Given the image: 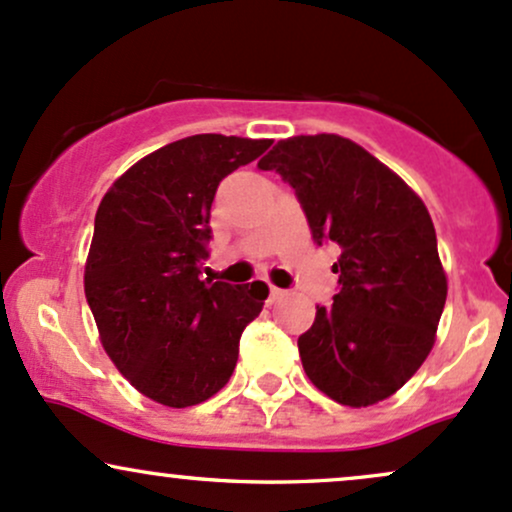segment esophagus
Returning a JSON list of instances; mask_svg holds the SVG:
<instances>
[{"label":"esophagus","mask_w":512,"mask_h":512,"mask_svg":"<svg viewBox=\"0 0 512 512\" xmlns=\"http://www.w3.org/2000/svg\"><path fill=\"white\" fill-rule=\"evenodd\" d=\"M285 297V290H280V287H271V290H268V302H278V300H283Z\"/></svg>","instance_id":"1"}]
</instances>
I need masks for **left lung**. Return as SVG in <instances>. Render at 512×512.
Returning <instances> with one entry per match:
<instances>
[{
    "mask_svg": "<svg viewBox=\"0 0 512 512\" xmlns=\"http://www.w3.org/2000/svg\"><path fill=\"white\" fill-rule=\"evenodd\" d=\"M258 169L295 188L317 244H333L338 295L297 338L302 367L343 406H372L416 375L447 300L438 239L423 200L341 135L280 140Z\"/></svg>",
    "mask_w": 512,
    "mask_h": 512,
    "instance_id": "8db88e82",
    "label": "left lung"
}]
</instances>
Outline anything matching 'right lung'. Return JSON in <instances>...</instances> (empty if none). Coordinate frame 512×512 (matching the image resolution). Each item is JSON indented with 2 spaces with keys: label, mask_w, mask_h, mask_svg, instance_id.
Wrapping results in <instances>:
<instances>
[{
  "label": "right lung",
  "mask_w": 512,
  "mask_h": 512,
  "mask_svg": "<svg viewBox=\"0 0 512 512\" xmlns=\"http://www.w3.org/2000/svg\"><path fill=\"white\" fill-rule=\"evenodd\" d=\"M273 140L193 135L130 166L103 195L84 292L103 350L140 394L186 409L220 392L268 285L200 278L210 208L225 176Z\"/></svg>",
  "instance_id": "right-lung-1"
}]
</instances>
